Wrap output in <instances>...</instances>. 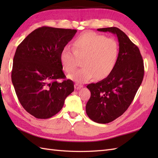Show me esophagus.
<instances>
[{
    "label": "esophagus",
    "mask_w": 158,
    "mask_h": 158,
    "mask_svg": "<svg viewBox=\"0 0 158 158\" xmlns=\"http://www.w3.org/2000/svg\"><path fill=\"white\" fill-rule=\"evenodd\" d=\"M82 87H83V85H81V84H79V83H75V88L76 89H79L80 88H81Z\"/></svg>",
    "instance_id": "34e87169"
}]
</instances>
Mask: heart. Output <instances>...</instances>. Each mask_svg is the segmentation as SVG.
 <instances>
[{
    "instance_id": "obj_1",
    "label": "heart",
    "mask_w": 158,
    "mask_h": 158,
    "mask_svg": "<svg viewBox=\"0 0 158 158\" xmlns=\"http://www.w3.org/2000/svg\"><path fill=\"white\" fill-rule=\"evenodd\" d=\"M73 49L64 47L60 52V61L66 73H72L82 60L83 68L69 78L78 83H85L93 77L102 79L112 73L119 56L116 40L88 32L79 36L73 43Z\"/></svg>"
}]
</instances>
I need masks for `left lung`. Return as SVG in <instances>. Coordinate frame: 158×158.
<instances>
[{
	"label": "left lung",
	"mask_w": 158,
	"mask_h": 158,
	"mask_svg": "<svg viewBox=\"0 0 158 158\" xmlns=\"http://www.w3.org/2000/svg\"><path fill=\"white\" fill-rule=\"evenodd\" d=\"M97 30L116 35L119 47L112 73L102 81L87 85L91 92L85 106L87 115L96 123H107L122 115L133 101L143 79L144 63L138 47L120 29Z\"/></svg>",
	"instance_id": "8db88e82"
}]
</instances>
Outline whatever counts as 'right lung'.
I'll return each instance as SVG.
<instances>
[{
	"label": "right lung",
	"mask_w": 158,
	"mask_h": 158,
	"mask_svg": "<svg viewBox=\"0 0 158 158\" xmlns=\"http://www.w3.org/2000/svg\"><path fill=\"white\" fill-rule=\"evenodd\" d=\"M76 32L74 29L42 26L17 48L11 81L20 104L36 118L55 115L74 91L72 80L65 79L60 56ZM59 79L63 81L59 82Z\"/></svg>",
	"instance_id": "right-lung-1"
}]
</instances>
